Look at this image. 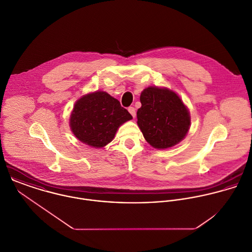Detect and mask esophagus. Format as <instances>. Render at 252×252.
Wrapping results in <instances>:
<instances>
[{
  "mask_svg": "<svg viewBox=\"0 0 252 252\" xmlns=\"http://www.w3.org/2000/svg\"><path fill=\"white\" fill-rule=\"evenodd\" d=\"M128 111L131 113V115H132L134 118L136 117V109H135V108L130 107V108H128Z\"/></svg>",
  "mask_w": 252,
  "mask_h": 252,
  "instance_id": "obj_1",
  "label": "esophagus"
}]
</instances>
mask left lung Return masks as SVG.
Returning <instances> with one entry per match:
<instances>
[{
	"label": "left lung",
	"mask_w": 252,
	"mask_h": 252,
	"mask_svg": "<svg viewBox=\"0 0 252 252\" xmlns=\"http://www.w3.org/2000/svg\"><path fill=\"white\" fill-rule=\"evenodd\" d=\"M138 126L145 141L157 149L181 142L190 128V114L180 96L168 88L149 86L140 97Z\"/></svg>",
	"instance_id": "left-lung-1"
}]
</instances>
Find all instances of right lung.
<instances>
[{
	"label": "right lung",
	"instance_id": "add662e5",
	"mask_svg": "<svg viewBox=\"0 0 252 252\" xmlns=\"http://www.w3.org/2000/svg\"><path fill=\"white\" fill-rule=\"evenodd\" d=\"M133 117L107 92L96 91L78 99L70 117L73 135L81 143L101 148L110 143L118 128Z\"/></svg>",
	"mask_w": 252,
	"mask_h": 252
}]
</instances>
